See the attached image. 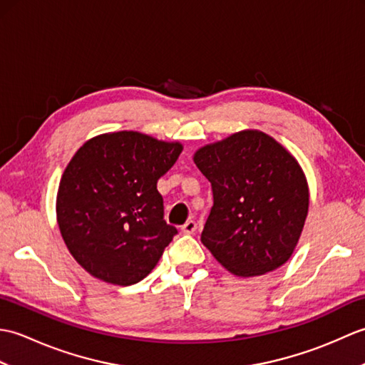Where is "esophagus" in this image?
Instances as JSON below:
<instances>
[{
  "instance_id": "esophagus-1",
  "label": "esophagus",
  "mask_w": 365,
  "mask_h": 365,
  "mask_svg": "<svg viewBox=\"0 0 365 365\" xmlns=\"http://www.w3.org/2000/svg\"><path fill=\"white\" fill-rule=\"evenodd\" d=\"M196 229H197V224H196V221H192V220H188V221L185 222L183 226H182V232H183V234H188V235L195 234Z\"/></svg>"
}]
</instances>
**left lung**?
<instances>
[{"mask_svg": "<svg viewBox=\"0 0 365 365\" xmlns=\"http://www.w3.org/2000/svg\"><path fill=\"white\" fill-rule=\"evenodd\" d=\"M192 160L213 191L200 235L213 257L242 277L284 265L309 208L306 177L293 155L263 131L245 130L200 147Z\"/></svg>", "mask_w": 365, "mask_h": 365, "instance_id": "8db88e82", "label": "left lung"}]
</instances>
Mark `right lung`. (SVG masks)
<instances>
[{
    "label": "right lung",
    "instance_id": "right-lung-1",
    "mask_svg": "<svg viewBox=\"0 0 365 365\" xmlns=\"http://www.w3.org/2000/svg\"><path fill=\"white\" fill-rule=\"evenodd\" d=\"M182 149L180 143L115 131L76 150L61 177L56 215L67 250L89 274L131 285L157 265L177 234L163 220L157 182Z\"/></svg>",
    "mask_w": 365,
    "mask_h": 365
}]
</instances>
